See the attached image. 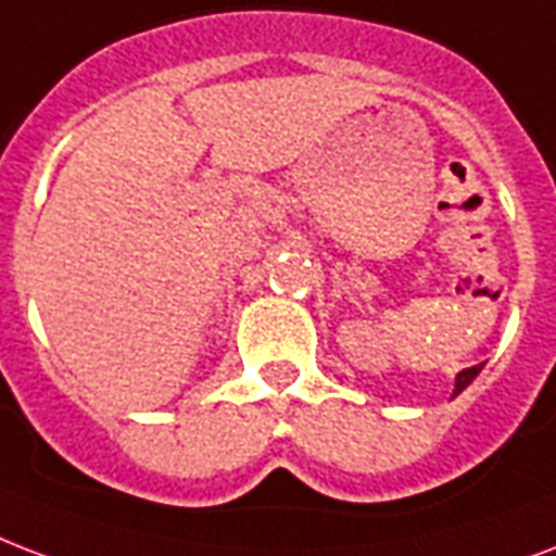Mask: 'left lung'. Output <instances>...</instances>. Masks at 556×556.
<instances>
[{
    "instance_id": "left-lung-1",
    "label": "left lung",
    "mask_w": 556,
    "mask_h": 556,
    "mask_svg": "<svg viewBox=\"0 0 556 556\" xmlns=\"http://www.w3.org/2000/svg\"><path fill=\"white\" fill-rule=\"evenodd\" d=\"M484 370V364H476V367H466V370H460L455 376V391H452V396H457V393H464L469 384H472V379H476L478 372Z\"/></svg>"
}]
</instances>
